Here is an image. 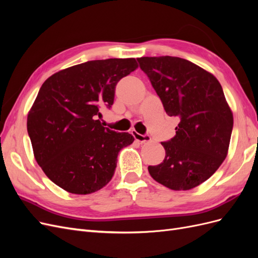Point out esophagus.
<instances>
[{
  "instance_id": "esophagus-1",
  "label": "esophagus",
  "mask_w": 258,
  "mask_h": 258,
  "mask_svg": "<svg viewBox=\"0 0 258 258\" xmlns=\"http://www.w3.org/2000/svg\"><path fill=\"white\" fill-rule=\"evenodd\" d=\"M132 135H134V137H135V139L137 140V141H139V142H141V143H145V142H150L151 140H152V138L148 136V135H140L139 132H137V131H132L131 132Z\"/></svg>"
}]
</instances>
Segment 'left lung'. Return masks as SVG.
I'll use <instances>...</instances> for the list:
<instances>
[{"label": "left lung", "mask_w": 258, "mask_h": 258, "mask_svg": "<svg viewBox=\"0 0 258 258\" xmlns=\"http://www.w3.org/2000/svg\"><path fill=\"white\" fill-rule=\"evenodd\" d=\"M138 62L166 113L179 119L175 136L161 142L165 159L148 166V172L170 189H191L214 174L227 156L233 118L222 86L182 58L142 57Z\"/></svg>", "instance_id": "8db88e82"}]
</instances>
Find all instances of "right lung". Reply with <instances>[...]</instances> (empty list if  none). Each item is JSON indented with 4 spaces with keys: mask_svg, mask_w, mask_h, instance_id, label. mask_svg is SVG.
<instances>
[{
    "mask_svg": "<svg viewBox=\"0 0 258 258\" xmlns=\"http://www.w3.org/2000/svg\"><path fill=\"white\" fill-rule=\"evenodd\" d=\"M137 68L135 58L87 61L42 85L28 134L38 166L61 188L87 195L111 181L117 155L135 138L103 127L98 117L101 107H112L116 84Z\"/></svg>",
    "mask_w": 258,
    "mask_h": 258,
    "instance_id": "right-lung-1",
    "label": "right lung"
}]
</instances>
